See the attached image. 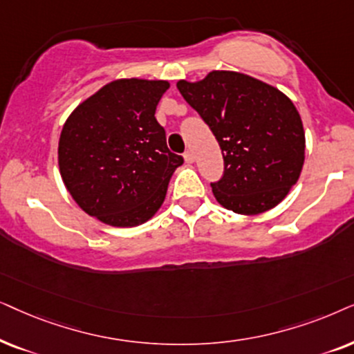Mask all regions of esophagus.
Masks as SVG:
<instances>
[{
    "label": "esophagus",
    "instance_id": "esophagus-1",
    "mask_svg": "<svg viewBox=\"0 0 354 354\" xmlns=\"http://www.w3.org/2000/svg\"><path fill=\"white\" fill-rule=\"evenodd\" d=\"M185 162L186 163H194V153H192L191 150H187V152L185 153Z\"/></svg>",
    "mask_w": 354,
    "mask_h": 354
}]
</instances>
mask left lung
Here are the masks:
<instances>
[{"instance_id":"obj_1","label":"left lung","mask_w":354,"mask_h":354,"mask_svg":"<svg viewBox=\"0 0 354 354\" xmlns=\"http://www.w3.org/2000/svg\"><path fill=\"white\" fill-rule=\"evenodd\" d=\"M178 91L207 122L225 173L212 185L216 202L239 215H259L288 196L306 157L303 121L283 92L236 71L181 79Z\"/></svg>"}]
</instances>
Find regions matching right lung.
Returning <instances> with one entry per match:
<instances>
[{"mask_svg": "<svg viewBox=\"0 0 354 354\" xmlns=\"http://www.w3.org/2000/svg\"><path fill=\"white\" fill-rule=\"evenodd\" d=\"M168 81L116 79L79 103L63 124L58 165L75 204L102 223L131 228L162 207L183 157L155 120Z\"/></svg>", "mask_w": 354, "mask_h": 354, "instance_id": "1", "label": "right lung"}]
</instances>
